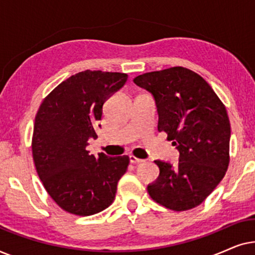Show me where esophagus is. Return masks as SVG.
Listing matches in <instances>:
<instances>
[{"mask_svg": "<svg viewBox=\"0 0 255 255\" xmlns=\"http://www.w3.org/2000/svg\"><path fill=\"white\" fill-rule=\"evenodd\" d=\"M130 162L131 163H134V165H138V163L144 162V160L139 159V158H135L134 155H130Z\"/></svg>", "mask_w": 255, "mask_h": 255, "instance_id": "34e87169", "label": "esophagus"}]
</instances>
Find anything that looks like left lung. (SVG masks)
<instances>
[{
  "label": "left lung",
  "instance_id": "1",
  "mask_svg": "<svg viewBox=\"0 0 255 255\" xmlns=\"http://www.w3.org/2000/svg\"><path fill=\"white\" fill-rule=\"evenodd\" d=\"M153 96L158 131L179 151V162L155 160L159 176L147 186L156 203L175 211L200 205L229 167L231 128L224 104L209 83L183 67L145 73L133 79Z\"/></svg>",
  "mask_w": 255,
  "mask_h": 255
}]
</instances>
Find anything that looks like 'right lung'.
I'll return each instance as SVG.
<instances>
[{
  "mask_svg": "<svg viewBox=\"0 0 255 255\" xmlns=\"http://www.w3.org/2000/svg\"><path fill=\"white\" fill-rule=\"evenodd\" d=\"M124 73L80 72L62 81L40 104L34 120L32 154L48 195L65 211L90 216L113 203L128 156L99 158L87 151L97 138L103 104L125 85Z\"/></svg>",
  "mask_w": 255,
  "mask_h": 255,
  "instance_id": "right-lung-1",
  "label": "right lung"
}]
</instances>
